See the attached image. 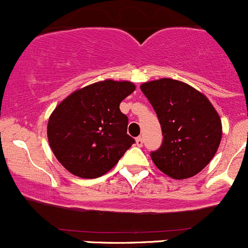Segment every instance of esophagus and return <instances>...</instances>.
Returning a JSON list of instances; mask_svg holds the SVG:
<instances>
[{
    "label": "esophagus",
    "instance_id": "1",
    "mask_svg": "<svg viewBox=\"0 0 248 248\" xmlns=\"http://www.w3.org/2000/svg\"><path fill=\"white\" fill-rule=\"evenodd\" d=\"M136 144H137V147H142V145H143V139L141 136L137 137V139H136Z\"/></svg>",
    "mask_w": 248,
    "mask_h": 248
}]
</instances>
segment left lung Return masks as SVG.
Segmentation results:
<instances>
[{
  "instance_id": "8db88e82",
  "label": "left lung",
  "mask_w": 248,
  "mask_h": 248,
  "mask_svg": "<svg viewBox=\"0 0 248 248\" xmlns=\"http://www.w3.org/2000/svg\"><path fill=\"white\" fill-rule=\"evenodd\" d=\"M161 124L163 141L150 153L153 162L173 179L200 173L214 157L222 139V123L209 99L187 83L160 78L141 85Z\"/></svg>"
}]
</instances>
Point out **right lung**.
Returning a JSON list of instances; mask_svg holds the SVG:
<instances>
[{"instance_id": "add662e5", "label": "right lung", "mask_w": 248, "mask_h": 248, "mask_svg": "<svg viewBox=\"0 0 248 248\" xmlns=\"http://www.w3.org/2000/svg\"><path fill=\"white\" fill-rule=\"evenodd\" d=\"M136 89L130 81L104 80L78 89L53 109L47 140L61 165L76 177L93 179L117 165L135 140L119 105Z\"/></svg>"}]
</instances>
